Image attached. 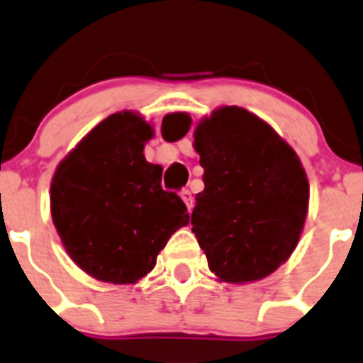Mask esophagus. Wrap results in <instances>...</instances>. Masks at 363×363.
<instances>
[{
    "label": "esophagus",
    "mask_w": 363,
    "mask_h": 363,
    "mask_svg": "<svg viewBox=\"0 0 363 363\" xmlns=\"http://www.w3.org/2000/svg\"><path fill=\"white\" fill-rule=\"evenodd\" d=\"M181 199L184 200V203H186V207H188V211H191L193 209V195H191V191H189V189H182L181 191Z\"/></svg>",
    "instance_id": "1"
}]
</instances>
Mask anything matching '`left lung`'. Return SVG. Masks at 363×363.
<instances>
[{"label": "left lung", "instance_id": "obj_1", "mask_svg": "<svg viewBox=\"0 0 363 363\" xmlns=\"http://www.w3.org/2000/svg\"><path fill=\"white\" fill-rule=\"evenodd\" d=\"M188 113L163 118L161 133L182 138ZM163 138H167L163 133ZM203 168L191 230L221 282L271 275L300 241L308 211V179L293 147L245 108L221 106L193 131Z\"/></svg>", "mask_w": 363, "mask_h": 363}]
</instances>
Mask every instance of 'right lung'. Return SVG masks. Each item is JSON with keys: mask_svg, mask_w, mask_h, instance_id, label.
<instances>
[{"mask_svg": "<svg viewBox=\"0 0 363 363\" xmlns=\"http://www.w3.org/2000/svg\"><path fill=\"white\" fill-rule=\"evenodd\" d=\"M154 128L136 111L104 118L60 161L51 216L70 259L94 279L136 284L170 235L189 223L179 195L161 188L163 168L143 156Z\"/></svg>", "mask_w": 363, "mask_h": 363, "instance_id": "add662e5", "label": "right lung"}]
</instances>
